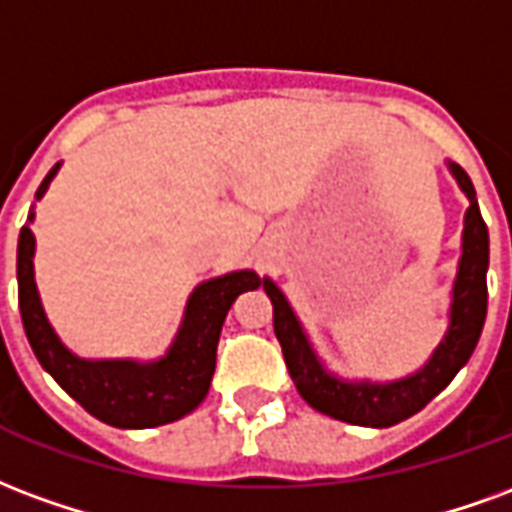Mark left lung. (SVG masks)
<instances>
[{"instance_id": "left-lung-1", "label": "left lung", "mask_w": 512, "mask_h": 512, "mask_svg": "<svg viewBox=\"0 0 512 512\" xmlns=\"http://www.w3.org/2000/svg\"><path fill=\"white\" fill-rule=\"evenodd\" d=\"M450 169H453L461 190L469 196L464 256H461V267H458V278H455L450 330L423 371L393 384L338 382L313 357L311 346L305 341L281 289L270 278H264V292L272 300V327L281 343L286 368L292 374L294 387L316 412L330 414L343 423L368 425V428H387V425L401 423L406 417L420 412L425 404H431V398H436L447 384L453 382V376L464 368L466 360L475 352L488 311V229L486 220L480 215V207H477L472 179L466 177L461 166H450Z\"/></svg>"}]
</instances>
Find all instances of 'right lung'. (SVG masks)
<instances>
[{
    "mask_svg": "<svg viewBox=\"0 0 512 512\" xmlns=\"http://www.w3.org/2000/svg\"><path fill=\"white\" fill-rule=\"evenodd\" d=\"M57 169L59 163L40 182L35 199H43ZM32 253H35V234L29 226H21L16 264L18 308H21V322L29 346L40 365L57 379L67 395H73L92 417L117 428H155L193 412L210 390L220 327L231 302L242 292L259 289L264 283L251 270L231 272L215 281L201 283L190 297L177 341L160 363L138 365L130 360L89 363L67 352L54 330L48 327L35 289Z\"/></svg>",
    "mask_w": 512,
    "mask_h": 512,
    "instance_id": "1",
    "label": "right lung"
}]
</instances>
